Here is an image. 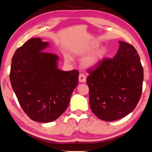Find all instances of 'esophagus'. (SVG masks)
Returning <instances> with one entry per match:
<instances>
[{"instance_id":"1","label":"esophagus","mask_w":152,"mask_h":152,"mask_svg":"<svg viewBox=\"0 0 152 152\" xmlns=\"http://www.w3.org/2000/svg\"><path fill=\"white\" fill-rule=\"evenodd\" d=\"M79 81L80 82H86V76L84 74H79Z\"/></svg>"}]
</instances>
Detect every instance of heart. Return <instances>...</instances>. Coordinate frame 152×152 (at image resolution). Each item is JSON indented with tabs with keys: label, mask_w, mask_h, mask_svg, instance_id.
I'll use <instances>...</instances> for the list:
<instances>
[{
	"label": "heart",
	"mask_w": 152,
	"mask_h": 152,
	"mask_svg": "<svg viewBox=\"0 0 152 152\" xmlns=\"http://www.w3.org/2000/svg\"><path fill=\"white\" fill-rule=\"evenodd\" d=\"M97 46L98 43H93L91 46H90L89 48H87L85 50H84L83 52H88V51L92 50L95 48H96ZM105 54H106V50H105L104 48L97 49L96 50H95L94 52L91 53V54L84 59L83 61V66L85 67H91L96 66V64H99L104 58ZM65 59L67 61L71 60V58L68 55L65 56Z\"/></svg>",
	"instance_id": "b5f03b06"
}]
</instances>
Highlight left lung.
<instances>
[{
	"instance_id": "1",
	"label": "left lung",
	"mask_w": 152,
	"mask_h": 152,
	"mask_svg": "<svg viewBox=\"0 0 152 152\" xmlns=\"http://www.w3.org/2000/svg\"><path fill=\"white\" fill-rule=\"evenodd\" d=\"M113 58H103L87 70L89 102L100 119L113 121L134 110L142 93L143 70L140 56L132 45L119 42Z\"/></svg>"
}]
</instances>
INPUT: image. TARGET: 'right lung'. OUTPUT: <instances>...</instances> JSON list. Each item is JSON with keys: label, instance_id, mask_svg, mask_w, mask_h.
<instances>
[{"label": "right lung", "instance_id": "right-lung-1", "mask_svg": "<svg viewBox=\"0 0 152 152\" xmlns=\"http://www.w3.org/2000/svg\"><path fill=\"white\" fill-rule=\"evenodd\" d=\"M48 45L40 38L28 40L15 52L10 72L22 109L31 119L41 123L61 116L78 83L79 72L59 70L58 56L43 50Z\"/></svg>", "mask_w": 152, "mask_h": 152}]
</instances>
